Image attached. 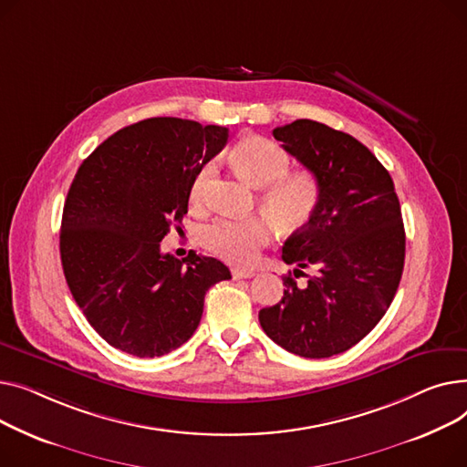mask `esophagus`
Returning <instances> with one entry per match:
<instances>
[{"instance_id": "1", "label": "esophagus", "mask_w": 467, "mask_h": 467, "mask_svg": "<svg viewBox=\"0 0 467 467\" xmlns=\"http://www.w3.org/2000/svg\"><path fill=\"white\" fill-rule=\"evenodd\" d=\"M232 277H234V279H251V277H254V271L234 267V269H232Z\"/></svg>"}]
</instances>
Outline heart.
<instances>
[{"instance_id": "heart-1", "label": "heart", "mask_w": 467, "mask_h": 467, "mask_svg": "<svg viewBox=\"0 0 467 467\" xmlns=\"http://www.w3.org/2000/svg\"><path fill=\"white\" fill-rule=\"evenodd\" d=\"M232 163L239 175L254 186H262L260 207L281 230L304 228L315 216L322 186L311 171H288V154L265 137H246L232 152ZM214 173V161H207L190 186V202H203L205 186ZM271 239V223L266 216L235 221L221 218L202 230V243L218 258L235 265H253L262 246Z\"/></svg>"}]
</instances>
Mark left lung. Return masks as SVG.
I'll use <instances>...</instances> for the list:
<instances>
[{
    "label": "left lung",
    "instance_id": "8db88e82",
    "mask_svg": "<svg viewBox=\"0 0 467 467\" xmlns=\"http://www.w3.org/2000/svg\"><path fill=\"white\" fill-rule=\"evenodd\" d=\"M275 140L318 177L322 200L294 232L283 260L292 275L277 306L260 311L267 337L304 358H330L362 341L390 307L401 281L405 230L400 200L385 166L352 135L299 119L273 130Z\"/></svg>",
    "mask_w": 467,
    "mask_h": 467
}]
</instances>
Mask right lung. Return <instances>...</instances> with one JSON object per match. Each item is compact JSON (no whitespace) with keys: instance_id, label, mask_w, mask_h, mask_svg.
<instances>
[{"instance_id":"obj_1","label":"right lung","mask_w":467,"mask_h":467,"mask_svg":"<svg viewBox=\"0 0 467 467\" xmlns=\"http://www.w3.org/2000/svg\"><path fill=\"white\" fill-rule=\"evenodd\" d=\"M228 137L223 126L156 117L119 130L80 163L64 205L62 267L77 306L111 347L140 358L179 348L196 332L205 292L232 279L221 260L160 249Z\"/></svg>"}]
</instances>
